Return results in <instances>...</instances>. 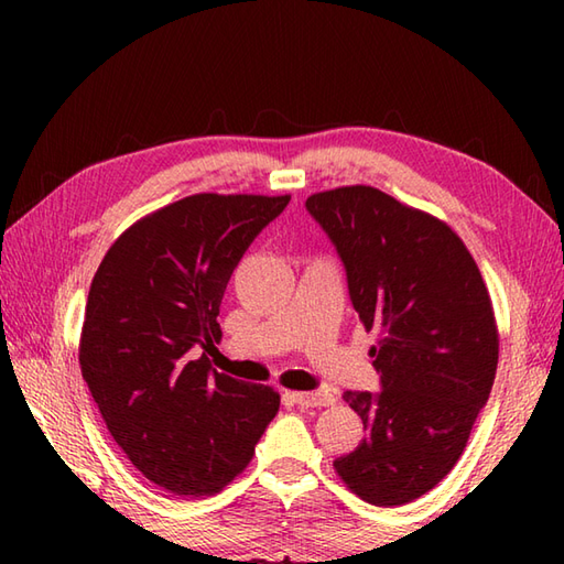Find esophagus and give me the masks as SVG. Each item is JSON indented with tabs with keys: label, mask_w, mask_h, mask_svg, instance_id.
Here are the masks:
<instances>
[{
	"label": "esophagus",
	"mask_w": 564,
	"mask_h": 564,
	"mask_svg": "<svg viewBox=\"0 0 564 564\" xmlns=\"http://www.w3.org/2000/svg\"><path fill=\"white\" fill-rule=\"evenodd\" d=\"M293 400L301 406H329L337 398L329 390H313V392H293Z\"/></svg>",
	"instance_id": "1"
}]
</instances>
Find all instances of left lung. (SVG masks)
Here are the masks:
<instances>
[{
    "instance_id": "obj_1",
    "label": "left lung",
    "mask_w": 564,
    "mask_h": 564,
    "mask_svg": "<svg viewBox=\"0 0 564 564\" xmlns=\"http://www.w3.org/2000/svg\"><path fill=\"white\" fill-rule=\"evenodd\" d=\"M307 213L344 263L380 392H344L366 438L334 460L346 487L376 507L434 489L458 463L497 373L499 334L482 273L434 215L373 186L313 194Z\"/></svg>"
}]
</instances>
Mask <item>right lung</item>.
<instances>
[{"instance_id":"add662e5","label":"right lung","mask_w":564,"mask_h":564,"mask_svg":"<svg viewBox=\"0 0 564 564\" xmlns=\"http://www.w3.org/2000/svg\"><path fill=\"white\" fill-rule=\"evenodd\" d=\"M289 200L186 196L128 227L94 273L82 378L128 460L176 497L220 492L279 412V392L218 373L206 351L235 267Z\"/></svg>"}]
</instances>
